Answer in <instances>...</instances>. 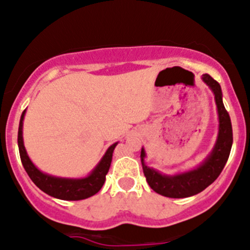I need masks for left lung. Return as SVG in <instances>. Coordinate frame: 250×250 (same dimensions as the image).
<instances>
[{"mask_svg": "<svg viewBox=\"0 0 250 250\" xmlns=\"http://www.w3.org/2000/svg\"><path fill=\"white\" fill-rule=\"evenodd\" d=\"M202 79L214 94L217 118H219V132H217L216 142L204 161L188 171L166 174L147 166L145 162L146 152L144 147H142L140 159H142L143 172L146 177V182L154 192L164 197L179 199V198L192 197L203 192L220 176L231 152L232 143H233L232 125L231 118L222 101L221 86L209 74H203Z\"/></svg>", "mask_w": 250, "mask_h": 250, "instance_id": "obj_1", "label": "left lung"}]
</instances>
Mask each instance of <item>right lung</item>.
I'll use <instances>...</instances> for the list:
<instances>
[{
	"mask_svg": "<svg viewBox=\"0 0 250 250\" xmlns=\"http://www.w3.org/2000/svg\"><path fill=\"white\" fill-rule=\"evenodd\" d=\"M25 112L26 110H24L21 116V121H19L18 147L24 169L30 177L31 181L35 183V186L40 188L42 192H45L46 194L61 200H83L96 194L105 183L106 174L110 169L111 161H112L113 150H115L118 142L113 143L111 146H108V149L106 150L98 165L85 177L69 178V177L52 176V174L45 173L41 169H39L33 164L28 152H26L23 140V122Z\"/></svg>",
	"mask_w": 250,
	"mask_h": 250,
	"instance_id": "obj_1",
	"label": "right lung"
}]
</instances>
